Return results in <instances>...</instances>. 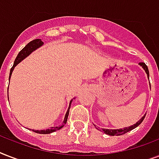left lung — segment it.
Instances as JSON below:
<instances>
[{
    "label": "left lung",
    "mask_w": 159,
    "mask_h": 159,
    "mask_svg": "<svg viewBox=\"0 0 159 159\" xmlns=\"http://www.w3.org/2000/svg\"><path fill=\"white\" fill-rule=\"evenodd\" d=\"M139 64L143 67V69L145 70L146 73H147V75H148V76H149V72H148V67H147V65H146L144 62H139ZM145 116L146 115H144V116H143V117H142V118H141L138 122H137V123L133 125L129 126V127H126V128H124V129H101V130H102V132H104L105 134H109V135H112V136L121 135V134H124L127 133V132L132 130V129H134V128H136L137 126L139 125L143 122V119L145 118Z\"/></svg>",
    "instance_id": "left-lung-1"
}]
</instances>
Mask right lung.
<instances>
[{
    "mask_svg": "<svg viewBox=\"0 0 159 159\" xmlns=\"http://www.w3.org/2000/svg\"><path fill=\"white\" fill-rule=\"evenodd\" d=\"M43 43L41 41V39H34V40H32L31 42H30V43H29L28 44H27V45H26L25 47V48H24L23 49H22V50L18 53V55H17V57H16V60H15V62H14L13 67H11V71H10V77H9V78H11V73H12V72H13L14 67H16L19 62H21L25 57H27V56L30 54L34 50H35L36 48H38L39 47H40V46L43 45ZM71 102H72V101L70 102V106H71ZM70 106L69 107H68V110H67V113H66L64 120H63V122H62V125L58 126V127H52V128L48 129H43V130H34V132H35V133H38V134H45L53 133V132H54V131L58 130V129H60L61 128H62V127L66 125V123H67V117H68V114H69Z\"/></svg>",
    "mask_w": 159,
    "mask_h": 159,
    "instance_id": "1",
    "label": "right lung"
}]
</instances>
